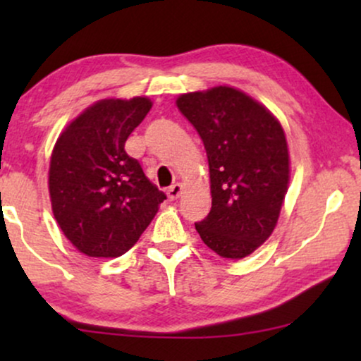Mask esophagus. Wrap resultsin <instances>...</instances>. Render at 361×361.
Segmentation results:
<instances>
[{
    "label": "esophagus",
    "mask_w": 361,
    "mask_h": 361,
    "mask_svg": "<svg viewBox=\"0 0 361 361\" xmlns=\"http://www.w3.org/2000/svg\"><path fill=\"white\" fill-rule=\"evenodd\" d=\"M182 185L180 184H174V185H171L169 189H167V197H169V200H177L180 197V194H182Z\"/></svg>",
    "instance_id": "esophagus-1"
}]
</instances>
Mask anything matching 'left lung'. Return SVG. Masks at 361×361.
Wrapping results in <instances>:
<instances>
[{"mask_svg":"<svg viewBox=\"0 0 361 361\" xmlns=\"http://www.w3.org/2000/svg\"><path fill=\"white\" fill-rule=\"evenodd\" d=\"M176 103L209 157L212 209L195 230L221 258H245L273 233L288 192L283 126L263 105L231 87L184 93Z\"/></svg>","mask_w":361,"mask_h":361,"instance_id":"8db88e82","label":"left lung"}]
</instances>
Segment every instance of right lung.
<instances>
[{
	"instance_id": "1",
	"label": "right lung",
	"mask_w": 361,
	"mask_h": 361,
	"mask_svg": "<svg viewBox=\"0 0 361 361\" xmlns=\"http://www.w3.org/2000/svg\"><path fill=\"white\" fill-rule=\"evenodd\" d=\"M151 106L145 97L97 102L54 146L49 167L52 212L67 240L83 255H125L166 200L125 151L128 136Z\"/></svg>"
}]
</instances>
